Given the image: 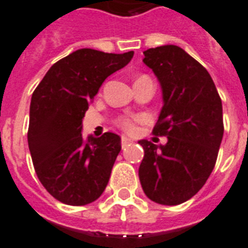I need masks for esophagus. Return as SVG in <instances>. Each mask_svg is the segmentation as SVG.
I'll return each instance as SVG.
<instances>
[{
  "label": "esophagus",
  "mask_w": 248,
  "mask_h": 248,
  "mask_svg": "<svg viewBox=\"0 0 248 248\" xmlns=\"http://www.w3.org/2000/svg\"><path fill=\"white\" fill-rule=\"evenodd\" d=\"M131 143H132L131 139H128L127 136H122V138H121V144H122V148L127 147L128 144H131Z\"/></svg>",
  "instance_id": "34e87169"
}]
</instances>
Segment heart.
Segmentation results:
<instances>
[{
    "label": "heart",
    "instance_id": "heart-1",
    "mask_svg": "<svg viewBox=\"0 0 248 248\" xmlns=\"http://www.w3.org/2000/svg\"><path fill=\"white\" fill-rule=\"evenodd\" d=\"M140 121V117H121L117 120V124L120 126L122 130L127 132H134L136 128V124Z\"/></svg>",
    "mask_w": 248,
    "mask_h": 248
}]
</instances>
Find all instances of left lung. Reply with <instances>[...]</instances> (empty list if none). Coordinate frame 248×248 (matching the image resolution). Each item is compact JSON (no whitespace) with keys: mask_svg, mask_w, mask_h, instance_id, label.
I'll list each match as a JSON object with an SVG mask.
<instances>
[{"mask_svg":"<svg viewBox=\"0 0 248 248\" xmlns=\"http://www.w3.org/2000/svg\"><path fill=\"white\" fill-rule=\"evenodd\" d=\"M144 56L162 87L163 107L153 134L167 136V143L140 140L139 179L149 200L175 206L197 194L215 167L223 105L210 73L181 47L148 48Z\"/></svg>","mask_w":248,"mask_h":248,"instance_id":"obj_1","label":"left lung"}]
</instances>
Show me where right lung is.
<instances>
[{
    "label": "right lung",
    "instance_id": "right-lung-1",
    "mask_svg": "<svg viewBox=\"0 0 248 248\" xmlns=\"http://www.w3.org/2000/svg\"><path fill=\"white\" fill-rule=\"evenodd\" d=\"M134 51L81 48L60 59L33 91L28 145L45 189L60 202L85 206L108 184L121 138L105 132L82 138V118L107 77L130 63Z\"/></svg>",
    "mask_w": 248,
    "mask_h": 248
}]
</instances>
